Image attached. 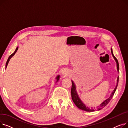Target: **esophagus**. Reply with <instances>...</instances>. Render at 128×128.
I'll return each instance as SVG.
<instances>
[{
	"label": "esophagus",
	"instance_id": "esophagus-1",
	"mask_svg": "<svg viewBox=\"0 0 128 128\" xmlns=\"http://www.w3.org/2000/svg\"><path fill=\"white\" fill-rule=\"evenodd\" d=\"M62 74L63 75H64L65 77H66V76H68L70 74V72H68V70H64L63 71V72H62Z\"/></svg>",
	"mask_w": 128,
	"mask_h": 128
}]
</instances>
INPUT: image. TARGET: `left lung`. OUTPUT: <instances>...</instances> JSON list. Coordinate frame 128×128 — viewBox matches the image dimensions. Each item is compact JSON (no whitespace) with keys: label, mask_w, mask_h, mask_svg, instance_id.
I'll use <instances>...</instances> for the list:
<instances>
[{"label":"left lung","mask_w":128,"mask_h":128,"mask_svg":"<svg viewBox=\"0 0 128 128\" xmlns=\"http://www.w3.org/2000/svg\"><path fill=\"white\" fill-rule=\"evenodd\" d=\"M112 50V55L114 58V59L115 60L116 62L117 63V70L118 72H119V63H118V61L117 59L116 58V57L114 56L113 54V53H112V49H111ZM118 81H119V77H118L117 78V85L115 87V89H114V90L113 91V92H112V93L111 94L109 98H108L107 99H106L105 100H104V101L100 104L98 107V109L96 110H101L102 108H103L104 107H105L107 104H108L110 102V100H111V99L114 96V93H115L116 90V89H117V87L118 86ZM72 89H71V95H72V98L73 100L74 103H75V104L76 105V106L77 107H78V108L80 110H85V111H86V112H93V111H94L96 110V108H89V107H86V106L82 102V100H80V98H79L78 97V96L77 94V92H76V86L74 84V83L72 81Z\"/></svg>","instance_id":"8db88e82"}]
</instances>
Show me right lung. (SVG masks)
I'll return each mask as SVG.
<instances>
[{
  "label": "right lung",
  "instance_id": "1",
  "mask_svg": "<svg viewBox=\"0 0 128 128\" xmlns=\"http://www.w3.org/2000/svg\"><path fill=\"white\" fill-rule=\"evenodd\" d=\"M18 46L17 47V48H16V50H15V51L13 52L12 54H11L10 56H9V58H8V60H7V61H6V66H7V65H8V63H9V60H10V59L14 55V54L16 53V52L17 51V50H18ZM59 78H60V76H58L57 77H56V79H57V82L58 81V80H59Z\"/></svg>",
  "mask_w": 128,
  "mask_h": 128
}]
</instances>
